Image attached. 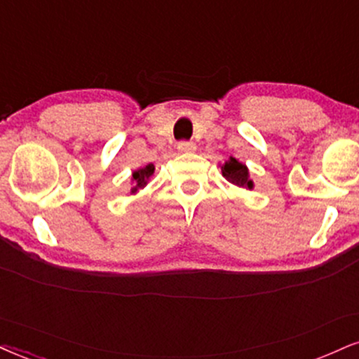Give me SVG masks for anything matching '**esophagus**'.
I'll use <instances>...</instances> for the list:
<instances>
[{
    "mask_svg": "<svg viewBox=\"0 0 359 359\" xmlns=\"http://www.w3.org/2000/svg\"><path fill=\"white\" fill-rule=\"evenodd\" d=\"M177 149H179V152H194L196 150V144L194 142H179V145H177Z\"/></svg>",
    "mask_w": 359,
    "mask_h": 359,
    "instance_id": "34e87169",
    "label": "esophagus"
}]
</instances>
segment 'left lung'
<instances>
[{
  "mask_svg": "<svg viewBox=\"0 0 359 359\" xmlns=\"http://www.w3.org/2000/svg\"><path fill=\"white\" fill-rule=\"evenodd\" d=\"M222 175L226 177L231 184L237 185V187H244V189H252L254 184L252 180L249 179V170L244 163H241L239 161H236L234 157H231L229 161L224 163L221 167Z\"/></svg>",
  "mask_w": 359,
  "mask_h": 359,
  "instance_id": "1",
  "label": "left lung"
}]
</instances>
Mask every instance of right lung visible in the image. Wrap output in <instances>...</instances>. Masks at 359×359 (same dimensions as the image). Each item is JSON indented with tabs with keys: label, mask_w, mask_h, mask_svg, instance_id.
Returning a JSON list of instances; mask_svg holds the SVG:
<instances>
[{
	"label": "right lung",
	"mask_w": 359,
	"mask_h": 359,
	"mask_svg": "<svg viewBox=\"0 0 359 359\" xmlns=\"http://www.w3.org/2000/svg\"><path fill=\"white\" fill-rule=\"evenodd\" d=\"M154 170H155L154 163H149V165L138 168V170L133 172V174H132V184L133 185L130 189V194H137L138 191H140V189H144L147 182H149L150 177L154 175Z\"/></svg>",
	"instance_id": "obj_1"
}]
</instances>
